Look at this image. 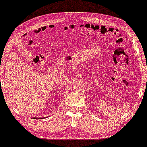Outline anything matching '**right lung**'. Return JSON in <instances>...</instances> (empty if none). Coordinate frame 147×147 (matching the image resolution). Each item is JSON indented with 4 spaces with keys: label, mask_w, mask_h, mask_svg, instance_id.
Here are the masks:
<instances>
[{
    "label": "right lung",
    "mask_w": 147,
    "mask_h": 147,
    "mask_svg": "<svg viewBox=\"0 0 147 147\" xmlns=\"http://www.w3.org/2000/svg\"><path fill=\"white\" fill-rule=\"evenodd\" d=\"M44 118H45V117H44ZM34 118V119H42V118Z\"/></svg>",
    "instance_id": "add662e5"
}]
</instances>
